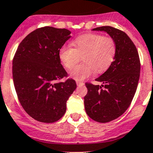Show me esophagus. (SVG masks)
<instances>
[{
    "label": "esophagus",
    "instance_id": "obj_1",
    "mask_svg": "<svg viewBox=\"0 0 153 153\" xmlns=\"http://www.w3.org/2000/svg\"><path fill=\"white\" fill-rule=\"evenodd\" d=\"M83 84H84V83H83V82H82V81L76 80V85H77V86H83Z\"/></svg>",
    "mask_w": 153,
    "mask_h": 153
}]
</instances>
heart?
<instances>
[{"mask_svg": "<svg viewBox=\"0 0 153 153\" xmlns=\"http://www.w3.org/2000/svg\"><path fill=\"white\" fill-rule=\"evenodd\" d=\"M72 46L63 47L59 53L62 64L71 70L80 60L83 63L72 70L70 75L76 80L89 77L93 73L105 72L114 61L117 55V44L113 38L103 35L87 33L78 36Z\"/></svg>", "mask_w": 153, "mask_h": 153, "instance_id": "b5f03b06", "label": "heart"}]
</instances>
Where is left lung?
Listing matches in <instances>:
<instances>
[{"label":"left lung","instance_id":"8db88e82","mask_svg":"<svg viewBox=\"0 0 153 153\" xmlns=\"http://www.w3.org/2000/svg\"><path fill=\"white\" fill-rule=\"evenodd\" d=\"M93 30L106 32L117 47L113 63L96 79L102 84L86 83L85 110L92 120L104 123L120 117L130 106L140 79V60L136 46L125 32L110 26Z\"/></svg>","mask_w":153,"mask_h":153}]
</instances>
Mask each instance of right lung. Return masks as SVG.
<instances>
[{
    "instance_id": "obj_1",
    "label": "right lung",
    "mask_w": 153,
    "mask_h": 153,
    "mask_svg": "<svg viewBox=\"0 0 153 153\" xmlns=\"http://www.w3.org/2000/svg\"><path fill=\"white\" fill-rule=\"evenodd\" d=\"M67 29L44 27L21 42L13 59V80L17 97L29 116L51 123L63 117L67 101L76 88L60 63L59 53L70 37Z\"/></svg>"
}]
</instances>
